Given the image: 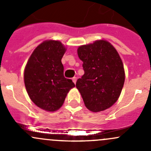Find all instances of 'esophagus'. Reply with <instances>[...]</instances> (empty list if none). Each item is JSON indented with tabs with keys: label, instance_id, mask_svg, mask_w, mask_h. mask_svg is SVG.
Segmentation results:
<instances>
[{
	"label": "esophagus",
	"instance_id": "1",
	"mask_svg": "<svg viewBox=\"0 0 151 151\" xmlns=\"http://www.w3.org/2000/svg\"><path fill=\"white\" fill-rule=\"evenodd\" d=\"M72 81H73V83H74V84H75L76 82H77V77H73V78H72Z\"/></svg>",
	"mask_w": 151,
	"mask_h": 151
}]
</instances>
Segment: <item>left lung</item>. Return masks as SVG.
<instances>
[{
    "mask_svg": "<svg viewBox=\"0 0 151 151\" xmlns=\"http://www.w3.org/2000/svg\"><path fill=\"white\" fill-rule=\"evenodd\" d=\"M85 74L76 87L89 110L101 112L118 99L125 81L123 62L115 48L104 40L80 46L77 50Z\"/></svg>",
    "mask_w": 151,
    "mask_h": 151,
    "instance_id": "left-lung-1",
    "label": "left lung"
}]
</instances>
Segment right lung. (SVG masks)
I'll return each mask as SVG.
<instances>
[{
	"label": "right lung",
	"mask_w": 151,
	"mask_h": 151,
	"mask_svg": "<svg viewBox=\"0 0 151 151\" xmlns=\"http://www.w3.org/2000/svg\"><path fill=\"white\" fill-rule=\"evenodd\" d=\"M65 52L61 42L45 41L35 49L25 68L24 82L29 97L49 112L60 108L68 91L75 86L63 76L61 59Z\"/></svg>",
	"instance_id": "right-lung-1"
}]
</instances>
